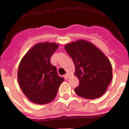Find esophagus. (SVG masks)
I'll return each instance as SVG.
<instances>
[{
	"label": "esophagus",
	"mask_w": 129,
	"mask_h": 129,
	"mask_svg": "<svg viewBox=\"0 0 129 129\" xmlns=\"http://www.w3.org/2000/svg\"><path fill=\"white\" fill-rule=\"evenodd\" d=\"M70 76V74H68V73H67V74H66L65 76H64V78H65L66 79H69Z\"/></svg>",
	"instance_id": "esophagus-1"
}]
</instances>
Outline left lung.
Instances as JSON below:
<instances>
[{"mask_svg": "<svg viewBox=\"0 0 129 129\" xmlns=\"http://www.w3.org/2000/svg\"><path fill=\"white\" fill-rule=\"evenodd\" d=\"M64 49L73 59L74 75L79 81L76 94L89 100L103 95L112 79V64L105 54L85 39L67 44Z\"/></svg>", "mask_w": 129, "mask_h": 129, "instance_id": "8db88e82", "label": "left lung"}]
</instances>
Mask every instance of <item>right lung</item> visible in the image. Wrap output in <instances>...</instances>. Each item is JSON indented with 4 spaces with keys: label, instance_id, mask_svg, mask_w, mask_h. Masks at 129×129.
<instances>
[{
    "label": "right lung",
    "instance_id": "1",
    "mask_svg": "<svg viewBox=\"0 0 129 129\" xmlns=\"http://www.w3.org/2000/svg\"><path fill=\"white\" fill-rule=\"evenodd\" d=\"M59 47L55 43H39L31 48L20 61L17 72L19 86L27 98L35 104L50 103L64 81L57 75L50 58Z\"/></svg>",
    "mask_w": 129,
    "mask_h": 129
}]
</instances>
